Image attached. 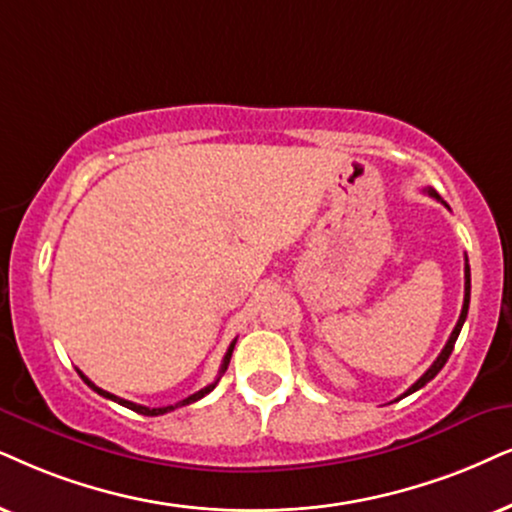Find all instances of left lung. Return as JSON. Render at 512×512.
Wrapping results in <instances>:
<instances>
[{
	"label": "left lung",
	"instance_id": "left-lung-1",
	"mask_svg": "<svg viewBox=\"0 0 512 512\" xmlns=\"http://www.w3.org/2000/svg\"><path fill=\"white\" fill-rule=\"evenodd\" d=\"M432 198H437L439 203H444L442 198L437 196L435 191H428ZM446 205V203H444ZM446 208H449V205H446ZM468 307H470V264H468V255H465V297H463V309H461V316H458V321H456V328L454 331H451V335H449V340H446V345H444V349L442 352H439V357L432 361V366L428 368V371H425L423 375H420V378L416 380V383H413L409 390H406L404 394H401V397H409L411 392H416V390H420V387H425L430 383L432 378H435V375L442 371L444 368V364L446 361H449V357H451V352H454V345H456V340H458V333H461V328H463V323H465V316H468ZM399 397V399H401Z\"/></svg>",
	"mask_w": 512,
	"mask_h": 512
}]
</instances>
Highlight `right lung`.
Segmentation results:
<instances>
[{
    "mask_svg": "<svg viewBox=\"0 0 512 512\" xmlns=\"http://www.w3.org/2000/svg\"><path fill=\"white\" fill-rule=\"evenodd\" d=\"M234 347H236V340L231 342L229 345V349H226V354H224V361H222V368H219V375H217V380L215 383H210L208 387H203V390H198L196 394H191V397H186V399H181L179 404H174V406H160V409H148V406H141V404H134V401H127V399H120V397H115V394H111V392H106V390H101V387H96L92 380L87 378V375L84 373H80L82 375V380L84 383H87L89 387H92L94 392H99L101 397H106V399H111V401H118L120 406H127V409H132V411H137V413H141V416H163V413H167V411H174V409H179V406H186V404H193V401H198V399H203L205 394L208 392H212L217 387V383H219V378H222L224 375V371H226V366H229V361H231V354H234Z\"/></svg>",
    "mask_w": 512,
    "mask_h": 512,
    "instance_id": "1",
    "label": "right lung"
}]
</instances>
